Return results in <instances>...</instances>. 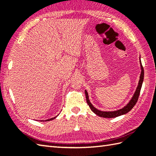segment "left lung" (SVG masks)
<instances>
[{"mask_svg":"<svg viewBox=\"0 0 156 156\" xmlns=\"http://www.w3.org/2000/svg\"><path fill=\"white\" fill-rule=\"evenodd\" d=\"M140 66H141V75H140V81H139L137 88L136 89V90L135 92V94L133 95V97H132L131 100L129 103L124 107L121 109H119L118 111H99L98 109L94 108L92 105L90 103V101H89L88 98V92L87 90H85V94H86V98H87V102L89 106V107L90 108L92 112H94L96 115H97L99 117H104V118H114V117H119V116H121L122 115H125L126 113H127L128 112L130 111L132 108H133L135 104L137 103L139 96H140V91H141V88L142 87V83H143L144 81V69L143 66H142L141 62L140 60Z\"/></svg>","mask_w":156,"mask_h":156,"instance_id":"obj_1","label":"left lung"}]
</instances>
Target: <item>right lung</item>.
Here are the masks:
<instances>
[{"label": "right lung", "instance_id": "1", "mask_svg": "<svg viewBox=\"0 0 156 156\" xmlns=\"http://www.w3.org/2000/svg\"><path fill=\"white\" fill-rule=\"evenodd\" d=\"M57 117V116H56V117H54V118H51V119H48V120H45L46 121H51V120H53V119H54L55 118H56Z\"/></svg>", "mask_w": 156, "mask_h": 156}]
</instances>
